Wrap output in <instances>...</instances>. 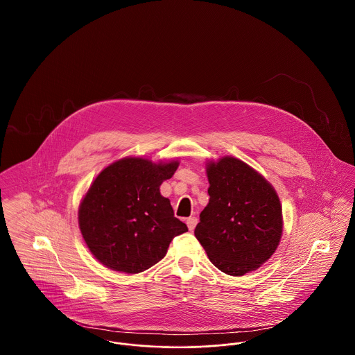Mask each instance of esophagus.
<instances>
[{
	"instance_id": "1",
	"label": "esophagus",
	"mask_w": 355,
	"mask_h": 355,
	"mask_svg": "<svg viewBox=\"0 0 355 355\" xmlns=\"http://www.w3.org/2000/svg\"><path fill=\"white\" fill-rule=\"evenodd\" d=\"M197 223H198L197 217H189V218L186 220V225H187V227H189V230H190V232H193V230L196 229Z\"/></svg>"
}]
</instances>
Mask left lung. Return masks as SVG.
<instances>
[{
	"instance_id": "8db88e82",
	"label": "left lung",
	"mask_w": 355,
	"mask_h": 355,
	"mask_svg": "<svg viewBox=\"0 0 355 355\" xmlns=\"http://www.w3.org/2000/svg\"><path fill=\"white\" fill-rule=\"evenodd\" d=\"M210 200L194 234L211 263L239 277L259 268L282 236V209L272 186L245 162L225 157L207 165Z\"/></svg>"
}]
</instances>
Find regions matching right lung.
Masks as SVG:
<instances>
[{"mask_svg":"<svg viewBox=\"0 0 355 355\" xmlns=\"http://www.w3.org/2000/svg\"><path fill=\"white\" fill-rule=\"evenodd\" d=\"M177 168V161L123 158L98 174L81 202L78 222L102 265L128 274L145 271L165 257L174 236L187 232L159 193Z\"/></svg>","mask_w":355,"mask_h":355,"instance_id":"1","label":"right lung"}]
</instances>
